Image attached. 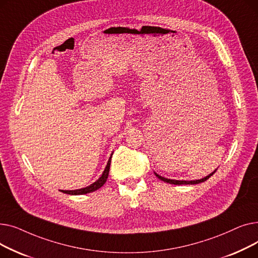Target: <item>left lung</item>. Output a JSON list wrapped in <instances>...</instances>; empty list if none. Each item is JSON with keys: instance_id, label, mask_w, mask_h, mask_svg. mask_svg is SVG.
Here are the masks:
<instances>
[{"instance_id": "1", "label": "left lung", "mask_w": 258, "mask_h": 258, "mask_svg": "<svg viewBox=\"0 0 258 258\" xmlns=\"http://www.w3.org/2000/svg\"><path fill=\"white\" fill-rule=\"evenodd\" d=\"M216 170H214L212 173H210L209 175H207L206 178H203V179H201V180H196V181H178V180H170V179H166V178H163V177H161V175H159V174H157L156 172H155V174L157 175V178L158 179H160L161 181H164V182H166V183H169V184H174V185H183V184H199V183H202V182H205L206 180H208L211 175L215 172Z\"/></svg>"}]
</instances>
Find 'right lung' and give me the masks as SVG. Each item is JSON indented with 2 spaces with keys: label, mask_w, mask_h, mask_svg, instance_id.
Masks as SVG:
<instances>
[{
  "label": "right lung",
  "mask_w": 258,
  "mask_h": 258,
  "mask_svg": "<svg viewBox=\"0 0 258 258\" xmlns=\"http://www.w3.org/2000/svg\"><path fill=\"white\" fill-rule=\"evenodd\" d=\"M112 158V157H111ZM111 158L110 160H108L107 164H106V167L102 173L101 177L95 182L93 184H91L90 186L86 187V188H81V189H76V190H61V192L63 194H68V195H86V194H90V192H93L95 190H97V189H99L105 182H106V179L108 177V171H110V166H111Z\"/></svg>",
  "instance_id": "1"
}]
</instances>
